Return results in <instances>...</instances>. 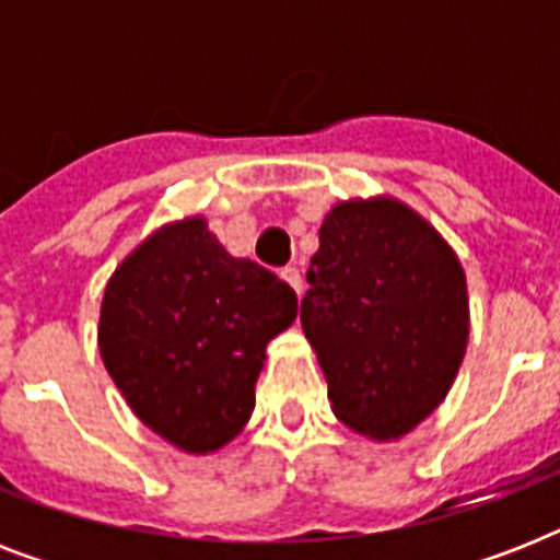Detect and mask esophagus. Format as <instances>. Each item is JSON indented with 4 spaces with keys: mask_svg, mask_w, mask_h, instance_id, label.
I'll return each instance as SVG.
<instances>
[{
    "mask_svg": "<svg viewBox=\"0 0 560 560\" xmlns=\"http://www.w3.org/2000/svg\"><path fill=\"white\" fill-rule=\"evenodd\" d=\"M281 279L288 281L290 288L296 290L299 296H302V290H305V281H302V272H299L296 267H284V270H281Z\"/></svg>",
    "mask_w": 560,
    "mask_h": 560,
    "instance_id": "esophagus-1",
    "label": "esophagus"
}]
</instances>
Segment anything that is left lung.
<instances>
[{"mask_svg": "<svg viewBox=\"0 0 560 560\" xmlns=\"http://www.w3.org/2000/svg\"><path fill=\"white\" fill-rule=\"evenodd\" d=\"M302 328L342 424L400 439L451 389L468 346V288L451 246L404 202H340L307 267Z\"/></svg>", "mask_w": 560, "mask_h": 560, "instance_id": "8db88e82", "label": "left lung"}]
</instances>
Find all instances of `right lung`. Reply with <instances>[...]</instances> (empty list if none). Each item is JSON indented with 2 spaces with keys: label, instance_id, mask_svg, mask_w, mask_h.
Masks as SVG:
<instances>
[{
  "label": "right lung",
  "instance_id": "1",
  "mask_svg": "<svg viewBox=\"0 0 560 560\" xmlns=\"http://www.w3.org/2000/svg\"><path fill=\"white\" fill-rule=\"evenodd\" d=\"M296 311L288 281L232 258L206 220L188 218L153 232L113 272L101 358L153 433L209 453L249 421L264 349Z\"/></svg>",
  "mask_w": 560,
  "mask_h": 560
}]
</instances>
